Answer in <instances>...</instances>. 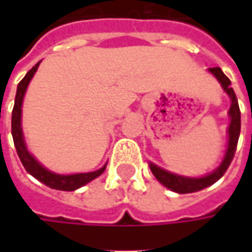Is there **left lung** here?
Wrapping results in <instances>:
<instances>
[{
    "label": "left lung",
    "instance_id": "1",
    "mask_svg": "<svg viewBox=\"0 0 252 252\" xmlns=\"http://www.w3.org/2000/svg\"><path fill=\"white\" fill-rule=\"evenodd\" d=\"M209 71L213 74L219 80V83L221 84L223 90L227 92V95L231 99V106L228 111V116H230V125H228V143L227 150L224 154V158L221 161V164L213 172H210L209 175L200 177V178H189V177H182V175H177L168 172L165 169L157 167L156 164L150 162V169L153 175L160 181L164 187H167L171 190L177 192V193H192V192H198L202 189L208 188L210 185H213L216 181L221 178L224 175V172L227 171L230 162L234 158V153L237 149L238 137H240V129H241V113H240V108H238L237 96L234 94V90L231 88V83L224 73L219 68H209Z\"/></svg>",
    "mask_w": 252,
    "mask_h": 252
}]
</instances>
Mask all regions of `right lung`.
Returning a JSON list of instances; mask_svg holds the SVG:
<instances>
[{
	"instance_id": "obj_1",
	"label": "right lung",
	"mask_w": 252,
	"mask_h": 252,
	"mask_svg": "<svg viewBox=\"0 0 252 252\" xmlns=\"http://www.w3.org/2000/svg\"><path fill=\"white\" fill-rule=\"evenodd\" d=\"M40 62L33 65L24 78L22 81L18 84V90H16V96H15V105L12 109V139H14L15 149L16 153L21 158V162L24 164L25 169L37 179L40 182H43L44 185H47L49 188L59 189V190H75V189L81 188L85 184L91 182L92 179L99 177L102 172L106 168V164L102 168L92 171V172H81V174H71V175H60V174H54L52 171L46 169L34 160V157L28 151L26 144L24 140V133H22V125H21V116H22V102H24L25 92L26 88L31 83L32 77L36 73L37 67Z\"/></svg>"
}]
</instances>
